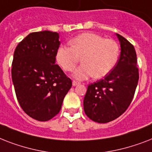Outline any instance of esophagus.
Segmentation results:
<instances>
[{
  "label": "esophagus",
  "mask_w": 152,
  "mask_h": 152,
  "mask_svg": "<svg viewBox=\"0 0 152 152\" xmlns=\"http://www.w3.org/2000/svg\"><path fill=\"white\" fill-rule=\"evenodd\" d=\"M78 84H80V83L77 82V81H75V80L72 81V86H76V85H78Z\"/></svg>",
  "instance_id": "esophagus-1"
}]
</instances>
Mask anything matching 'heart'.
I'll return each mask as SVG.
<instances>
[{"instance_id":"heart-1","label":"heart","mask_w":152,"mask_h":152,"mask_svg":"<svg viewBox=\"0 0 152 152\" xmlns=\"http://www.w3.org/2000/svg\"><path fill=\"white\" fill-rule=\"evenodd\" d=\"M71 46H61L56 59L65 71H72L82 58L83 64L74 71L73 77L86 80L108 75L115 67L119 57V46L113 39H105L93 33L79 34L69 42Z\"/></svg>"}]
</instances>
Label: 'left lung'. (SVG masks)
<instances>
[{
  "mask_svg": "<svg viewBox=\"0 0 152 152\" xmlns=\"http://www.w3.org/2000/svg\"><path fill=\"white\" fill-rule=\"evenodd\" d=\"M116 35L121 45L118 63L104 79L88 85L83 99L86 115L98 123L115 120L127 110L139 80L134 46L120 34Z\"/></svg>",
  "mask_w": 152,
  "mask_h": 152,
  "instance_id": "8db88e82",
  "label": "left lung"
}]
</instances>
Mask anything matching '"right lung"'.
Instances as JSON below:
<instances>
[{"mask_svg":"<svg viewBox=\"0 0 152 152\" xmlns=\"http://www.w3.org/2000/svg\"><path fill=\"white\" fill-rule=\"evenodd\" d=\"M57 32H33L18 44L13 55L12 79L21 108L40 121L60 112L72 80L55 64L60 46Z\"/></svg>","mask_w":152,"mask_h":152,"instance_id":"add662e5","label":"right lung"}]
</instances>
